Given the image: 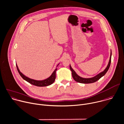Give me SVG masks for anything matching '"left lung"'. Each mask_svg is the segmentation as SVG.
Listing matches in <instances>:
<instances>
[{
	"mask_svg": "<svg viewBox=\"0 0 124 124\" xmlns=\"http://www.w3.org/2000/svg\"><path fill=\"white\" fill-rule=\"evenodd\" d=\"M111 50L110 51V56L108 63V64L107 67L105 68V69L103 71L97 74V75L95 76L94 77H93L92 78H83V77H81L80 76H79L78 74L76 73V72L74 71L73 70V69L71 67V66L70 64V66H69L70 69L71 70V71L72 72V77H73L74 80L77 82L82 83V84H90V83H94V82L97 81L98 80H99L101 78H102L103 76H104L106 74L107 71H108V70L110 67V63H111Z\"/></svg>",
	"mask_w": 124,
	"mask_h": 124,
	"instance_id": "left-lung-1",
	"label": "left lung"
}]
</instances>
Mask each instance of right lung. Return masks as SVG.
<instances>
[{
    "mask_svg": "<svg viewBox=\"0 0 124 124\" xmlns=\"http://www.w3.org/2000/svg\"><path fill=\"white\" fill-rule=\"evenodd\" d=\"M60 63H59L57 66H56V69L54 70V71H53V72L52 73V74L51 75V76L48 77V78L43 80H34L31 78H29L27 77H26V76H25L24 74H23L19 70L17 64H16V68L17 69V71L19 74V75L21 76V77L24 80H25L26 81H27V82L29 83L30 84L37 86H47L48 85H52L55 81V79H56V71L57 70V67L58 66V65H59Z\"/></svg>",
    "mask_w": 124,
    "mask_h": 124,
    "instance_id": "obj_1",
    "label": "right lung"
}]
</instances>
